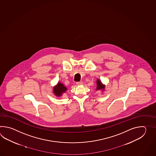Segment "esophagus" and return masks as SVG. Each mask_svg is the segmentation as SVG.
<instances>
[{
  "mask_svg": "<svg viewBox=\"0 0 156 156\" xmlns=\"http://www.w3.org/2000/svg\"><path fill=\"white\" fill-rule=\"evenodd\" d=\"M76 84L77 85H83V83L82 81H79V82H77Z\"/></svg>",
  "mask_w": 156,
  "mask_h": 156,
  "instance_id": "1",
  "label": "esophagus"
}]
</instances>
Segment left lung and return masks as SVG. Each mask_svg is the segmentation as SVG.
<instances>
[{
	"mask_svg": "<svg viewBox=\"0 0 156 156\" xmlns=\"http://www.w3.org/2000/svg\"><path fill=\"white\" fill-rule=\"evenodd\" d=\"M97 87H96V90H100V89H104L105 88V86L103 85L102 83H101V81H100L99 80H97Z\"/></svg>",
	"mask_w": 156,
	"mask_h": 156,
	"instance_id": "1",
	"label": "left lung"
}]
</instances>
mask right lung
<instances>
[{
	"mask_svg": "<svg viewBox=\"0 0 156 156\" xmlns=\"http://www.w3.org/2000/svg\"><path fill=\"white\" fill-rule=\"evenodd\" d=\"M66 90V87L63 86L62 83H58L57 85L54 87L53 93H55V95H56V96H60L62 95V93L65 92Z\"/></svg>",
	"mask_w": 156,
	"mask_h": 156,
	"instance_id": "add662e5",
	"label": "right lung"
}]
</instances>
